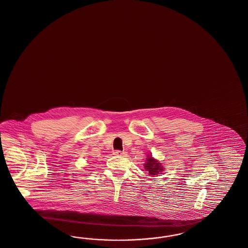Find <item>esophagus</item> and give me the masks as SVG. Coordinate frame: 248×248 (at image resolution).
<instances>
[{"mask_svg": "<svg viewBox=\"0 0 248 248\" xmlns=\"http://www.w3.org/2000/svg\"><path fill=\"white\" fill-rule=\"evenodd\" d=\"M113 154H114L115 156H125V155H126V152L121 151V150H115V151L113 152Z\"/></svg>", "mask_w": 248, "mask_h": 248, "instance_id": "obj_1", "label": "esophagus"}]
</instances>
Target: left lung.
Here are the masks:
<instances>
[{
  "instance_id": "8db88e82",
  "label": "left lung",
  "mask_w": 248,
  "mask_h": 248,
  "mask_svg": "<svg viewBox=\"0 0 248 248\" xmlns=\"http://www.w3.org/2000/svg\"><path fill=\"white\" fill-rule=\"evenodd\" d=\"M144 167L149 171V175H157L163 170V166L157 159H154L152 156H148L146 163H144Z\"/></svg>"
}]
</instances>
